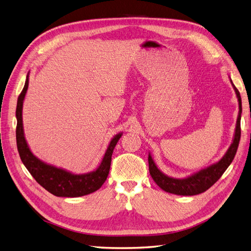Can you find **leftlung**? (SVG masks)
I'll list each match as a JSON object with an SVG mask.
<instances>
[{"mask_svg":"<svg viewBox=\"0 0 251 251\" xmlns=\"http://www.w3.org/2000/svg\"><path fill=\"white\" fill-rule=\"evenodd\" d=\"M230 82L232 88L235 92L239 102V113L237 118V124H235L234 134L232 142L228 150L226 151L224 156L220 159L216 163L211 164L207 168L202 169L199 172L192 174L191 176H187L185 178H174L170 177L168 175L162 173L160 170L157 168V165L151 158V153H149V170L150 174L153 180L156 182V184L162 188L164 192L171 193L174 195H180V196H195L204 193L205 191L214 185L216 182L222 176L223 173L227 170V168L232 162L233 158L237 153V150L239 147V142L241 138V114H242V100L240 96V92L238 89L234 87L231 79Z\"/></svg>","mask_w":251,"mask_h":251,"instance_id":"1","label":"left lung"}]
</instances>
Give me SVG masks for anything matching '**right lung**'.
I'll use <instances>...</instances> for the list:
<instances>
[{
    "label": "right lung",
    "mask_w": 251,
    "mask_h": 251,
    "mask_svg": "<svg viewBox=\"0 0 251 251\" xmlns=\"http://www.w3.org/2000/svg\"><path fill=\"white\" fill-rule=\"evenodd\" d=\"M29 86V72L27 74L24 89L18 98L17 104V146L21 157V160L26 166V169L36 180L37 183L42 185L46 191L56 197H75L86 196L96 192L98 188L107 180L110 172L111 159L114 148L120 139L123 133L116 134L111 139L107 151L103 155L102 160L98 168L92 172L85 174H74L62 168H57L52 164L44 162L37 158L30 150L24 134L23 126V103L25 100Z\"/></svg>",
    "instance_id": "obj_1"
}]
</instances>
